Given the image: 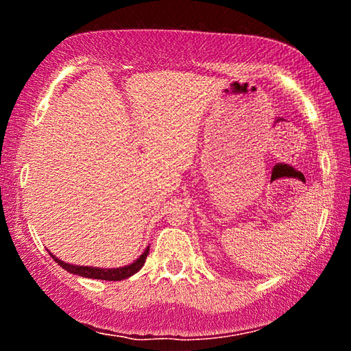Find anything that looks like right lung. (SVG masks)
I'll return each mask as SVG.
<instances>
[{
    "label": "right lung",
    "mask_w": 351,
    "mask_h": 351,
    "mask_svg": "<svg viewBox=\"0 0 351 351\" xmlns=\"http://www.w3.org/2000/svg\"><path fill=\"white\" fill-rule=\"evenodd\" d=\"M148 251H150V246L145 247V251L139 255V258H136L133 263L121 266V268H97V266H79V265H71L66 263V261H62L60 258H57L54 254H51V257L54 258L58 265L62 266L64 271L71 272V274L75 276H82L86 278H97V280H108V282H116V280H123V278L132 277L136 274L142 266L145 263V258L148 255Z\"/></svg>",
    "instance_id": "right-lung-1"
}]
</instances>
